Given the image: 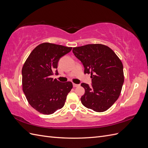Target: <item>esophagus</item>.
<instances>
[{"instance_id": "esophagus-1", "label": "esophagus", "mask_w": 148, "mask_h": 148, "mask_svg": "<svg viewBox=\"0 0 148 148\" xmlns=\"http://www.w3.org/2000/svg\"><path fill=\"white\" fill-rule=\"evenodd\" d=\"M78 86H79V84H75V83L73 84V87H77Z\"/></svg>"}]
</instances>
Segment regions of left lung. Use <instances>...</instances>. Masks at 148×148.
<instances>
[{
  "instance_id": "8db88e82",
  "label": "left lung",
  "mask_w": 148,
  "mask_h": 148,
  "mask_svg": "<svg viewBox=\"0 0 148 148\" xmlns=\"http://www.w3.org/2000/svg\"><path fill=\"white\" fill-rule=\"evenodd\" d=\"M73 53L91 74V85L83 83V105L97 112L107 110L118 99L124 82L122 62L110 48L103 44H88L73 48Z\"/></svg>"
}]
</instances>
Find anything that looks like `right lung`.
<instances>
[{"instance_id":"add662e5","label":"right lung","mask_w":148,"mask_h":148,"mask_svg":"<svg viewBox=\"0 0 148 148\" xmlns=\"http://www.w3.org/2000/svg\"><path fill=\"white\" fill-rule=\"evenodd\" d=\"M72 47L45 42L31 52L22 69L23 91L29 104L43 114H52L62 109L72 83H61L51 76L57 70L61 57Z\"/></svg>"}]
</instances>
